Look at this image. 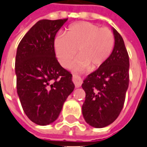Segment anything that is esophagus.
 <instances>
[{
  "label": "esophagus",
  "mask_w": 147,
  "mask_h": 147,
  "mask_svg": "<svg viewBox=\"0 0 147 147\" xmlns=\"http://www.w3.org/2000/svg\"><path fill=\"white\" fill-rule=\"evenodd\" d=\"M72 80H73V82H74V83L76 87H80L82 83V78L78 75H77V74H73Z\"/></svg>",
  "instance_id": "obj_1"
}]
</instances>
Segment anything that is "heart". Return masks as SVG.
I'll return each instance as SVG.
<instances>
[{"label": "heart", "mask_w": 147, "mask_h": 147, "mask_svg": "<svg viewBox=\"0 0 147 147\" xmlns=\"http://www.w3.org/2000/svg\"><path fill=\"white\" fill-rule=\"evenodd\" d=\"M64 34L54 38L53 49L58 61L65 68L70 65L77 49L79 57L73 65L75 69L90 67L96 69L106 62L114 50V33L106 27L81 21L69 25Z\"/></svg>", "instance_id": "heart-1"}]
</instances>
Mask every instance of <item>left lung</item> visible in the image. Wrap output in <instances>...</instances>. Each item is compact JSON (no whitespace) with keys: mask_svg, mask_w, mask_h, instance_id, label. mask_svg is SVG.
I'll use <instances>...</instances> for the list:
<instances>
[{"mask_svg":"<svg viewBox=\"0 0 147 147\" xmlns=\"http://www.w3.org/2000/svg\"><path fill=\"white\" fill-rule=\"evenodd\" d=\"M115 45L110 57L82 85L86 92L82 114L96 128L114 122L122 111L129 86V55L120 33L113 29Z\"/></svg>","mask_w":147,"mask_h":147,"instance_id":"8db88e82","label":"left lung"}]
</instances>
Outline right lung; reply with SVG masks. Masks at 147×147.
I'll use <instances>...</instances> for the list:
<instances>
[{"label":"right lung","instance_id":"obj_1","mask_svg":"<svg viewBox=\"0 0 147 147\" xmlns=\"http://www.w3.org/2000/svg\"><path fill=\"white\" fill-rule=\"evenodd\" d=\"M67 20L38 21L18 45L15 60L18 96L27 117L40 126L58 118L74 90L71 73L61 67L53 49L56 33Z\"/></svg>","mask_w":147,"mask_h":147}]
</instances>
